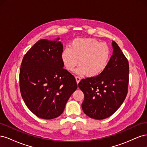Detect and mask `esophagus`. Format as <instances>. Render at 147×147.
<instances>
[{
  "instance_id": "obj_1",
  "label": "esophagus",
  "mask_w": 147,
  "mask_h": 147,
  "mask_svg": "<svg viewBox=\"0 0 147 147\" xmlns=\"http://www.w3.org/2000/svg\"><path fill=\"white\" fill-rule=\"evenodd\" d=\"M75 79H76V82H77V84H78L79 82H80V80H81V78L80 77H78V76L75 77Z\"/></svg>"
}]
</instances>
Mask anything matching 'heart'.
Returning <instances> with one entry per match:
<instances>
[{"label":"heart","instance_id":"b5f03b06","mask_svg":"<svg viewBox=\"0 0 147 147\" xmlns=\"http://www.w3.org/2000/svg\"><path fill=\"white\" fill-rule=\"evenodd\" d=\"M111 56L109 47L94 38H78L70 43L69 47L61 52V58L64 67L72 72L80 64L77 73L88 77L98 76L107 67Z\"/></svg>","mask_w":147,"mask_h":147}]
</instances>
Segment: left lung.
<instances>
[{
	"mask_svg": "<svg viewBox=\"0 0 147 147\" xmlns=\"http://www.w3.org/2000/svg\"><path fill=\"white\" fill-rule=\"evenodd\" d=\"M113 55L103 72L98 76L82 79L78 87L84 99V113L96 119L110 117L125 99L129 83V63L117 43L112 41Z\"/></svg>",
	"mask_w": 147,
	"mask_h": 147,
	"instance_id": "obj_1",
	"label": "left lung"
}]
</instances>
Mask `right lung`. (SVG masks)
I'll use <instances>...</instances> for the list:
<instances>
[{
	"instance_id": "add662e5",
	"label": "right lung",
	"mask_w": 147,
	"mask_h": 147,
	"mask_svg": "<svg viewBox=\"0 0 147 147\" xmlns=\"http://www.w3.org/2000/svg\"><path fill=\"white\" fill-rule=\"evenodd\" d=\"M59 40H40L26 53L21 65V96L31 112L42 119L60 116L77 88L74 75L63 69V45Z\"/></svg>"
}]
</instances>
